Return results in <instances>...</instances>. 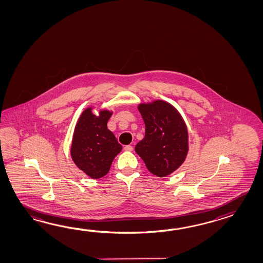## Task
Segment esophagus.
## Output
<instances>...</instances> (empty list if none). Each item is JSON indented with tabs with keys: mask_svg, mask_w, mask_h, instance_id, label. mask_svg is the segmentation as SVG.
Returning a JSON list of instances; mask_svg holds the SVG:
<instances>
[{
	"mask_svg": "<svg viewBox=\"0 0 263 263\" xmlns=\"http://www.w3.org/2000/svg\"><path fill=\"white\" fill-rule=\"evenodd\" d=\"M124 151H134V147H133V146H132V145H125V146H124Z\"/></svg>",
	"mask_w": 263,
	"mask_h": 263,
	"instance_id": "esophagus-1",
	"label": "esophagus"
}]
</instances>
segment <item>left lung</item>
I'll return each mask as SVG.
<instances>
[{
    "label": "left lung",
    "instance_id": "left-lung-1",
    "mask_svg": "<svg viewBox=\"0 0 263 263\" xmlns=\"http://www.w3.org/2000/svg\"><path fill=\"white\" fill-rule=\"evenodd\" d=\"M138 110L145 122L144 139L135 151L151 173L166 177L184 162L189 151L188 129L179 111L166 101L140 103Z\"/></svg>",
    "mask_w": 263,
    "mask_h": 263
}]
</instances>
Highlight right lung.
I'll list each match as a JSON object with an SVG mask.
<instances>
[{"label":"right lung","mask_w":263,"mask_h":263,"mask_svg":"<svg viewBox=\"0 0 263 263\" xmlns=\"http://www.w3.org/2000/svg\"><path fill=\"white\" fill-rule=\"evenodd\" d=\"M112 112L101 110L99 116L86 108L80 116L73 134L70 155L74 163L91 179H101L122 149L107 122Z\"/></svg>","instance_id":"add662e5"}]
</instances>
